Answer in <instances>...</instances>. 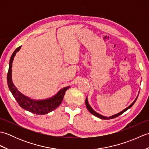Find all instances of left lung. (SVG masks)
Instances as JSON below:
<instances>
[{
	"label": "left lung",
	"mask_w": 149,
	"mask_h": 149,
	"mask_svg": "<svg viewBox=\"0 0 149 149\" xmlns=\"http://www.w3.org/2000/svg\"><path fill=\"white\" fill-rule=\"evenodd\" d=\"M139 93H140V92H138V95H139ZM138 96L136 97V99H135V100L133 101V102H132V103L131 104V105H129L127 107H126L125 109L122 110V111H120V113H117V114H115V115H112V116H103V115H100V114L97 113V112L95 111H94V110L92 109V107H91L90 106L89 103H88V97H86V100H85V104H86V107H87L88 110L89 111H90L91 114H92V115H93L94 116H95L98 117V118H100V119H103V120H109V119H113V118H116V117L120 116V115H122V113H123L125 111H127V109H129V108H131V107L134 105V104L135 103L136 100H137L138 97Z\"/></svg>",
	"instance_id": "obj_1"
}]
</instances>
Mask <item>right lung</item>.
Returning a JSON list of instances; mask_svg holds the SVG:
<instances>
[{
	"label": "right lung",
	"mask_w": 149,
	"mask_h": 149,
	"mask_svg": "<svg viewBox=\"0 0 149 149\" xmlns=\"http://www.w3.org/2000/svg\"><path fill=\"white\" fill-rule=\"evenodd\" d=\"M21 47L16 49L11 56L9 63V70L7 75V81L9 89L12 95L17 101L19 106L22 108L35 115H45L53 110L56 109L61 104L64 97L65 91L70 88V86H66L60 90L58 93L52 97L43 100H35L31 99L30 97L26 96L18 90L14 85L12 81V63L13 61L15 56L20 49Z\"/></svg>",
	"instance_id": "add662e5"
}]
</instances>
